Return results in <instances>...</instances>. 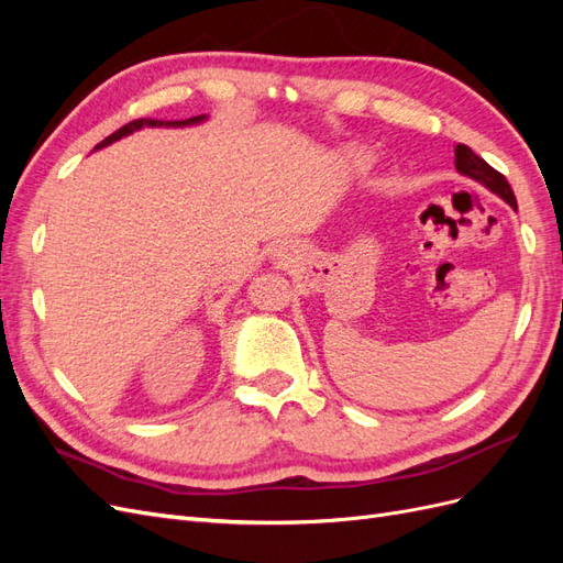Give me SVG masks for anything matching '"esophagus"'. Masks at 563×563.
Masks as SVG:
<instances>
[{
    "instance_id": "34e87169",
    "label": "esophagus",
    "mask_w": 563,
    "mask_h": 563,
    "mask_svg": "<svg viewBox=\"0 0 563 563\" xmlns=\"http://www.w3.org/2000/svg\"><path fill=\"white\" fill-rule=\"evenodd\" d=\"M291 251H294V253H296V249H294V244H288V242H286V244H282V246H279V251H277V255H279V258H286V255H291Z\"/></svg>"
}]
</instances>
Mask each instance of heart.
I'll return each instance as SVG.
<instances>
[{"label": "heart", "instance_id": "b5f03b06", "mask_svg": "<svg viewBox=\"0 0 563 563\" xmlns=\"http://www.w3.org/2000/svg\"><path fill=\"white\" fill-rule=\"evenodd\" d=\"M354 159H356V162H360V155H354Z\"/></svg>", "mask_w": 563, "mask_h": 563}]
</instances>
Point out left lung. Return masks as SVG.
Segmentation results:
<instances>
[{
	"label": "left lung",
	"instance_id": "obj_1",
	"mask_svg": "<svg viewBox=\"0 0 563 563\" xmlns=\"http://www.w3.org/2000/svg\"><path fill=\"white\" fill-rule=\"evenodd\" d=\"M455 168H457L460 176H467L479 185H484L486 190H490L493 195H498L500 199H505L509 207L517 211L515 192H512V187H509V183L505 180V176L498 174L490 164H486L479 155H474L472 147H467L463 143L455 145Z\"/></svg>",
	"mask_w": 563,
	"mask_h": 563
}]
</instances>
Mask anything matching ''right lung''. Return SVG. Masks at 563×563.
Segmentation results:
<instances>
[{
    "instance_id": "right-lung-1",
    "label": "right lung",
    "mask_w": 563,
    "mask_h": 563,
    "mask_svg": "<svg viewBox=\"0 0 563 563\" xmlns=\"http://www.w3.org/2000/svg\"><path fill=\"white\" fill-rule=\"evenodd\" d=\"M207 114H199V117H190V119H178V122H162V119H135V122H129L126 126H122L119 131H114L112 135H108V139L103 143H98L96 150L100 147H108L112 143H117L119 139H126V135H131L133 131H141L145 126H152V129H185V126H197V124H203L207 122Z\"/></svg>"
}]
</instances>
